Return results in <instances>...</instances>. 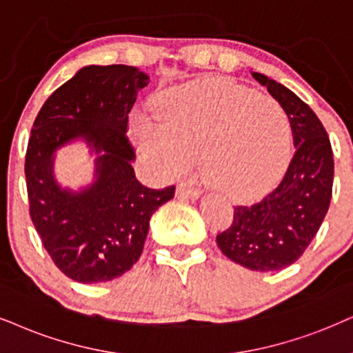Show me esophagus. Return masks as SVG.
I'll return each mask as SVG.
<instances>
[{
	"instance_id": "esophagus-1",
	"label": "esophagus",
	"mask_w": 353,
	"mask_h": 353,
	"mask_svg": "<svg viewBox=\"0 0 353 353\" xmlns=\"http://www.w3.org/2000/svg\"><path fill=\"white\" fill-rule=\"evenodd\" d=\"M177 197L181 199H189V200H197L200 197V192L195 189H189L185 185L177 187Z\"/></svg>"
}]
</instances>
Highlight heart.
<instances>
[{"mask_svg": "<svg viewBox=\"0 0 353 353\" xmlns=\"http://www.w3.org/2000/svg\"><path fill=\"white\" fill-rule=\"evenodd\" d=\"M156 119L133 120V143L166 174L189 171L199 159L208 185L243 199L282 172L292 123L280 102L225 79L171 89L156 102Z\"/></svg>", "mask_w": 353, "mask_h": 353, "instance_id": "obj_1", "label": "heart"}]
</instances>
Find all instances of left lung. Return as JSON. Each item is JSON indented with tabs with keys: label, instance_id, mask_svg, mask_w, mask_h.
Returning <instances> with one entry per match:
<instances>
[{
	"label": "left lung",
	"instance_id": "left-lung-1",
	"mask_svg": "<svg viewBox=\"0 0 353 353\" xmlns=\"http://www.w3.org/2000/svg\"><path fill=\"white\" fill-rule=\"evenodd\" d=\"M292 123L295 154L280 184L251 207H234L233 225L216 236L221 252L257 272L292 265L318 233L332 197L334 158L321 120L295 92L252 71Z\"/></svg>",
	"mask_w": 353,
	"mask_h": 353
}]
</instances>
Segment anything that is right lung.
Listing matches in <instances>:
<instances>
[{"label":"right lung","instance_id":"1","mask_svg":"<svg viewBox=\"0 0 353 353\" xmlns=\"http://www.w3.org/2000/svg\"><path fill=\"white\" fill-rule=\"evenodd\" d=\"M150 77L135 66L88 65L61 84L35 119L26 153L30 218L52 261L66 276L99 283L130 270L143 251L153 213L174 185H141L127 123ZM81 141L97 156L95 177L79 190L54 176L58 149Z\"/></svg>","mask_w":353,"mask_h":353}]
</instances>
